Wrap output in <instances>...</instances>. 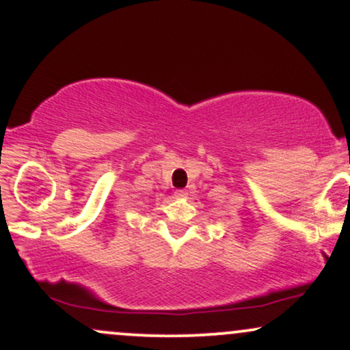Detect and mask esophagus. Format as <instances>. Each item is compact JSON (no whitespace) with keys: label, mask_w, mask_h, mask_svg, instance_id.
Listing matches in <instances>:
<instances>
[{"label":"esophagus","mask_w":350,"mask_h":350,"mask_svg":"<svg viewBox=\"0 0 350 350\" xmlns=\"http://www.w3.org/2000/svg\"><path fill=\"white\" fill-rule=\"evenodd\" d=\"M187 196H189V192L185 189H179V190H176V192H174L176 198H185Z\"/></svg>","instance_id":"esophagus-1"}]
</instances>
